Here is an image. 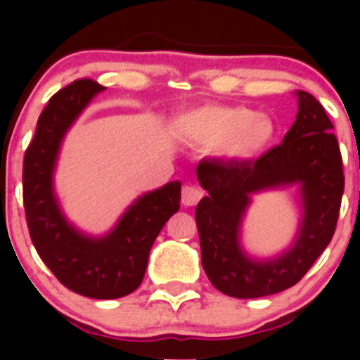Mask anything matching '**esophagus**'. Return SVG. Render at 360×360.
Here are the masks:
<instances>
[{
  "label": "esophagus",
  "mask_w": 360,
  "mask_h": 360,
  "mask_svg": "<svg viewBox=\"0 0 360 360\" xmlns=\"http://www.w3.org/2000/svg\"><path fill=\"white\" fill-rule=\"evenodd\" d=\"M200 198L202 191L197 186H193V184H183V188H181V202H183V205H197Z\"/></svg>",
  "instance_id": "1"
}]
</instances>
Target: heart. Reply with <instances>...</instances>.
Here are the masks:
<instances>
[{"label":"heart","instance_id":"1","mask_svg":"<svg viewBox=\"0 0 360 360\" xmlns=\"http://www.w3.org/2000/svg\"><path fill=\"white\" fill-rule=\"evenodd\" d=\"M183 129L203 143H223L230 157L248 158L263 151L275 136L274 120L242 106H214L184 116Z\"/></svg>","mask_w":360,"mask_h":360}]
</instances>
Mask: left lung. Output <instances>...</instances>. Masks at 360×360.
I'll use <instances>...</instances> for the list:
<instances>
[{"instance_id":"1","label":"left lung","mask_w":360,"mask_h":360,"mask_svg":"<svg viewBox=\"0 0 360 360\" xmlns=\"http://www.w3.org/2000/svg\"><path fill=\"white\" fill-rule=\"evenodd\" d=\"M300 110L284 141L257 160H202L197 176L207 197L197 217L202 266L217 291L249 300L285 291L304 277L335 235L345 190L343 160L333 123L311 94L297 90ZM300 182L305 217L292 250L259 264L238 245V228L256 191Z\"/></svg>"}]
</instances>
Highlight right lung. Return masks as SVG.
<instances>
[{"mask_svg":"<svg viewBox=\"0 0 360 360\" xmlns=\"http://www.w3.org/2000/svg\"><path fill=\"white\" fill-rule=\"evenodd\" d=\"M104 86L79 78L50 97L24 155L22 197L29 235L43 263L72 292L116 300L141 285L151 245L179 210L181 183L143 195L108 237L89 238L66 223L52 193V170L63 136Z\"/></svg>","mask_w":360,"mask_h":360,"instance_id":"add662e5","label":"right lung"}]
</instances>
